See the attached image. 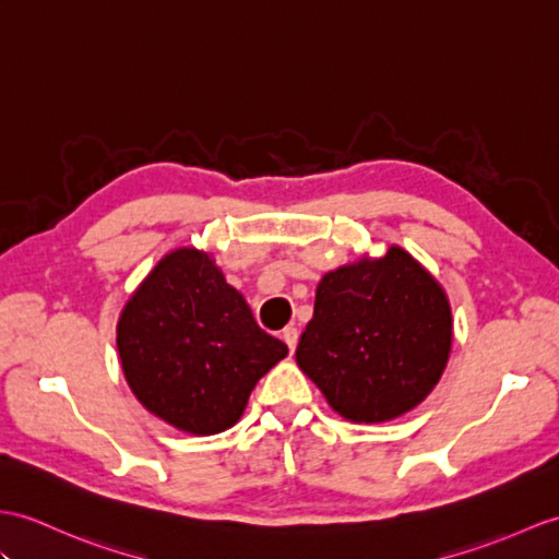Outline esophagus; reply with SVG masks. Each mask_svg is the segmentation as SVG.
Listing matches in <instances>:
<instances>
[{
    "label": "esophagus",
    "mask_w": 559,
    "mask_h": 559,
    "mask_svg": "<svg viewBox=\"0 0 559 559\" xmlns=\"http://www.w3.org/2000/svg\"><path fill=\"white\" fill-rule=\"evenodd\" d=\"M282 338H284V344L289 346V350L294 353V350H296V344H298L296 326H284V330H282Z\"/></svg>",
    "instance_id": "esophagus-1"
}]
</instances>
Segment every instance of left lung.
<instances>
[{
  "label": "left lung",
  "mask_w": 559,
  "mask_h": 559,
  "mask_svg": "<svg viewBox=\"0 0 559 559\" xmlns=\"http://www.w3.org/2000/svg\"><path fill=\"white\" fill-rule=\"evenodd\" d=\"M453 316L439 280L403 247L324 272L296 362L334 413L358 425L411 413L451 358Z\"/></svg>",
  "instance_id": "1"
}]
</instances>
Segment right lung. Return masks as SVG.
<instances>
[{
  "mask_svg": "<svg viewBox=\"0 0 559 559\" xmlns=\"http://www.w3.org/2000/svg\"><path fill=\"white\" fill-rule=\"evenodd\" d=\"M116 346L134 399L194 437L235 427L258 379L289 353L194 247L168 251L130 294Z\"/></svg>",
  "mask_w": 559,
  "mask_h": 559,
  "instance_id": "add662e5",
  "label": "right lung"
}]
</instances>
